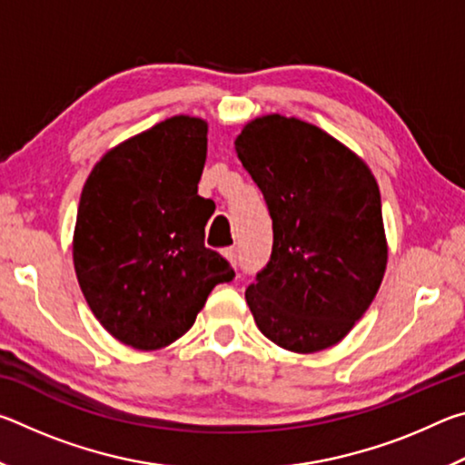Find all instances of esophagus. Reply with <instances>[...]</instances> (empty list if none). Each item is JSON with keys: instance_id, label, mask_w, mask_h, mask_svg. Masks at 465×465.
Returning <instances> with one entry per match:
<instances>
[{"instance_id": "1", "label": "esophagus", "mask_w": 465, "mask_h": 465, "mask_svg": "<svg viewBox=\"0 0 465 465\" xmlns=\"http://www.w3.org/2000/svg\"><path fill=\"white\" fill-rule=\"evenodd\" d=\"M223 254H225V258H227V261H230L233 266L235 264H238V248H235V246H230V248H225L223 250Z\"/></svg>"}]
</instances>
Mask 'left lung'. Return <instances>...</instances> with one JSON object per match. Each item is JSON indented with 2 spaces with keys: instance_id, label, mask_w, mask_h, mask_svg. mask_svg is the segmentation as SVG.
<instances>
[{
  "instance_id": "8db88e82",
  "label": "left lung",
  "mask_w": 465,
  "mask_h": 465,
  "mask_svg": "<svg viewBox=\"0 0 465 465\" xmlns=\"http://www.w3.org/2000/svg\"><path fill=\"white\" fill-rule=\"evenodd\" d=\"M272 219V252L246 302L261 332L293 352L341 342L381 285V196L363 162L313 124L281 114L235 139Z\"/></svg>"
}]
</instances>
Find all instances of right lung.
Listing matches in <instances>:
<instances>
[{
	"label": "right lung",
	"mask_w": 465,
	"mask_h": 465,
	"mask_svg": "<svg viewBox=\"0 0 465 465\" xmlns=\"http://www.w3.org/2000/svg\"><path fill=\"white\" fill-rule=\"evenodd\" d=\"M207 123L172 116L94 166L74 233L77 281L94 316L139 351L191 330L211 291L235 272L204 246L213 203L199 196Z\"/></svg>",
	"instance_id": "right-lung-1"
}]
</instances>
